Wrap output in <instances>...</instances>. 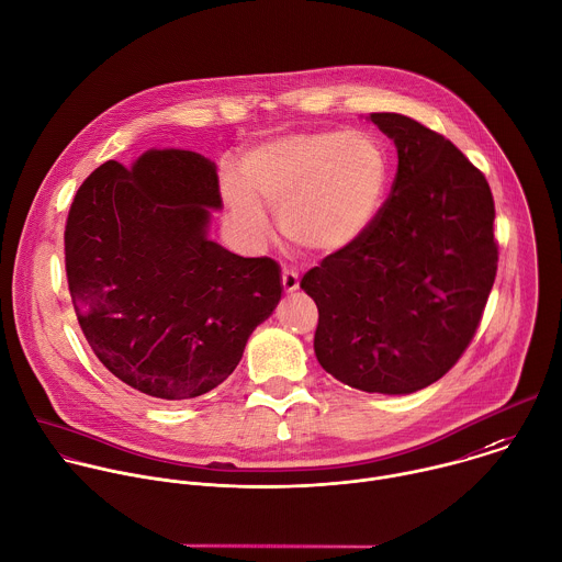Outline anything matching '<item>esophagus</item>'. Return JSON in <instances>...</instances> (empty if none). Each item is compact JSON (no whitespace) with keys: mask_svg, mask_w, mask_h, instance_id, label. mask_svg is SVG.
<instances>
[{"mask_svg":"<svg viewBox=\"0 0 562 562\" xmlns=\"http://www.w3.org/2000/svg\"><path fill=\"white\" fill-rule=\"evenodd\" d=\"M282 286H284V291H286V293L297 291V286H300V278H297V273H295L293 269H282Z\"/></svg>","mask_w":562,"mask_h":562,"instance_id":"34e87169","label":"esophagus"}]
</instances>
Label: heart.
<instances>
[{
	"label": "heart",
	"mask_w": 562,
	"mask_h": 562,
	"mask_svg": "<svg viewBox=\"0 0 562 562\" xmlns=\"http://www.w3.org/2000/svg\"><path fill=\"white\" fill-rule=\"evenodd\" d=\"M243 176L225 178V196L254 240L271 236L267 203L278 210L289 243L313 254H335L355 243L375 216L386 160L363 134L297 132L254 147L243 160Z\"/></svg>",
	"instance_id": "b5f03b06"
}]
</instances>
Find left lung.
Masks as SVG:
<instances>
[{
	"instance_id": "obj_1",
	"label": "left lung",
	"mask_w": 562,
	"mask_h": 562,
	"mask_svg": "<svg viewBox=\"0 0 562 562\" xmlns=\"http://www.w3.org/2000/svg\"><path fill=\"white\" fill-rule=\"evenodd\" d=\"M370 121L397 147L391 196L300 286L319 311L322 368L363 393L408 395L441 380L481 324L498 265L494 199L446 136L395 112Z\"/></svg>"
}]
</instances>
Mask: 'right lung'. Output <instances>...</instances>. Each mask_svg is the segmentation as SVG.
<instances>
[{
    "label": "right lung",
    "mask_w": 562,
    "mask_h": 562,
    "mask_svg": "<svg viewBox=\"0 0 562 562\" xmlns=\"http://www.w3.org/2000/svg\"><path fill=\"white\" fill-rule=\"evenodd\" d=\"M216 165L190 149L105 160L66 221V276L79 326L116 380L162 402L221 386L280 302V265L210 240Z\"/></svg>",
    "instance_id": "obj_1"
}]
</instances>
